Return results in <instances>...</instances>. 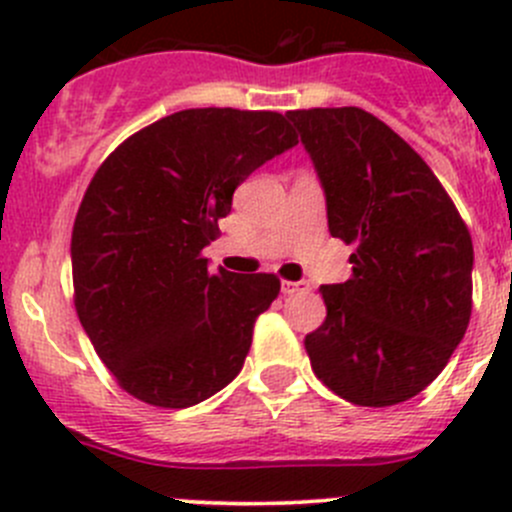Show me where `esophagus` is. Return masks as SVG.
<instances>
[{
	"label": "esophagus",
	"mask_w": 512,
	"mask_h": 512,
	"mask_svg": "<svg viewBox=\"0 0 512 512\" xmlns=\"http://www.w3.org/2000/svg\"><path fill=\"white\" fill-rule=\"evenodd\" d=\"M299 289H307V282L282 280V294H294V292H299Z\"/></svg>",
	"instance_id": "34e87169"
}]
</instances>
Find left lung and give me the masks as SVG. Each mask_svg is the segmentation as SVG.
I'll return each instance as SVG.
<instances>
[{"label":"left lung","instance_id":"8db88e82","mask_svg":"<svg viewBox=\"0 0 512 512\" xmlns=\"http://www.w3.org/2000/svg\"><path fill=\"white\" fill-rule=\"evenodd\" d=\"M327 193L352 277L324 285L304 337L317 379L356 406L401 404L443 371L473 309V240L451 195L399 133L356 106L287 111Z\"/></svg>","mask_w":512,"mask_h":512}]
</instances>
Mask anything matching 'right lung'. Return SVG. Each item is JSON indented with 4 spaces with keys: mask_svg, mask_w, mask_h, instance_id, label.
<instances>
[{
    "mask_svg": "<svg viewBox=\"0 0 512 512\" xmlns=\"http://www.w3.org/2000/svg\"><path fill=\"white\" fill-rule=\"evenodd\" d=\"M297 143L277 111L188 108L98 165L71 230L74 307L133 399L188 409L240 374L280 277L210 272L203 247L237 185Z\"/></svg>",
    "mask_w": 512,
    "mask_h": 512,
    "instance_id": "right-lung-1",
    "label": "right lung"
}]
</instances>
